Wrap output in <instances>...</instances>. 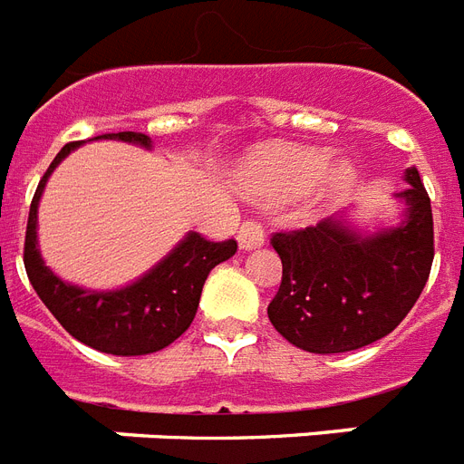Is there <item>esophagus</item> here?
I'll use <instances>...</instances> for the list:
<instances>
[{
	"mask_svg": "<svg viewBox=\"0 0 464 464\" xmlns=\"http://www.w3.org/2000/svg\"><path fill=\"white\" fill-rule=\"evenodd\" d=\"M263 239H266V235H263V227L258 222H244L239 232H237V242H239V249L242 251L258 249Z\"/></svg>",
	"mask_w": 464,
	"mask_h": 464,
	"instance_id": "obj_1",
	"label": "esophagus"
}]
</instances>
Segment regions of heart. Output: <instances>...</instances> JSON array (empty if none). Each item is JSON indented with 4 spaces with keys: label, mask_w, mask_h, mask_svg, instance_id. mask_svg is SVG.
<instances>
[{
    "label": "heart",
    "mask_w": 464,
    "mask_h": 464,
    "mask_svg": "<svg viewBox=\"0 0 464 464\" xmlns=\"http://www.w3.org/2000/svg\"><path fill=\"white\" fill-rule=\"evenodd\" d=\"M239 184L244 194L268 206L295 201L318 184L316 206L328 208L354 188L357 169L347 160L333 165V155L318 148L263 146L246 160Z\"/></svg>",
    "instance_id": "1"
}]
</instances>
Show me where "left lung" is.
Returning a JSON list of instances; mask_svg holds the SVG:
<instances>
[{
    "mask_svg": "<svg viewBox=\"0 0 464 464\" xmlns=\"http://www.w3.org/2000/svg\"><path fill=\"white\" fill-rule=\"evenodd\" d=\"M405 181L410 187L395 196L405 203L398 225L362 232L343 213L273 235L283 283L268 318L287 343L314 354L352 352L410 314L431 273L433 215L417 168Z\"/></svg>",
    "mask_w": 464,
    "mask_h": 464,
    "instance_id": "8db88e82",
    "label": "left lung"
}]
</instances>
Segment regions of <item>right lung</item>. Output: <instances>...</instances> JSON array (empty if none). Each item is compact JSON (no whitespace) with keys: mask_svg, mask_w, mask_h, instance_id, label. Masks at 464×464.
Instances as JSON below:
<instances>
[{"mask_svg":"<svg viewBox=\"0 0 464 464\" xmlns=\"http://www.w3.org/2000/svg\"><path fill=\"white\" fill-rule=\"evenodd\" d=\"M91 140L153 148L150 136L136 131L102 133ZM79 146L66 143L59 150L33 196L24 246L25 273L52 316L76 340L117 357L150 354L172 344L191 325L206 277L218 263L235 256L237 242H208L198 232H188L160 263L120 290H85L62 280L44 266L38 249V206L50 174Z\"/></svg>","mask_w":464,"mask_h":464,"instance_id":"obj_1","label":"right lung"}]
</instances>
